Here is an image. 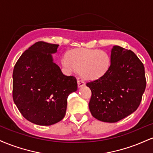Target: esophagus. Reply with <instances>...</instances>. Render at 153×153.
Masks as SVG:
<instances>
[{
  "label": "esophagus",
  "mask_w": 153,
  "mask_h": 153,
  "mask_svg": "<svg viewBox=\"0 0 153 153\" xmlns=\"http://www.w3.org/2000/svg\"><path fill=\"white\" fill-rule=\"evenodd\" d=\"M85 85V82L82 80H80V79H78V87H82Z\"/></svg>",
  "instance_id": "1"
}]
</instances>
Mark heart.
<instances>
[{
	"mask_svg": "<svg viewBox=\"0 0 153 153\" xmlns=\"http://www.w3.org/2000/svg\"><path fill=\"white\" fill-rule=\"evenodd\" d=\"M62 65L70 70L80 71L82 78L94 80L102 77L109 69L111 59L108 52L98 49L78 48L63 57Z\"/></svg>",
	"mask_w": 153,
	"mask_h": 153,
	"instance_id": "obj_1",
	"label": "heart"
}]
</instances>
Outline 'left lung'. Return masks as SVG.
Returning a JSON list of instances; mask_svg holds the SVG:
<instances>
[{
    "label": "left lung",
    "mask_w": 153,
    "mask_h": 153,
    "mask_svg": "<svg viewBox=\"0 0 153 153\" xmlns=\"http://www.w3.org/2000/svg\"><path fill=\"white\" fill-rule=\"evenodd\" d=\"M111 63L102 77L86 83L91 91L89 109L94 118L114 123L135 111L146 88L145 68L132 51L114 46Z\"/></svg>",
    "instance_id": "1"
}]
</instances>
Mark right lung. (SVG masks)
<instances>
[{"label": "right lung", "mask_w": 153, "mask_h": 153, "mask_svg": "<svg viewBox=\"0 0 153 153\" xmlns=\"http://www.w3.org/2000/svg\"><path fill=\"white\" fill-rule=\"evenodd\" d=\"M58 45L37 42L23 53L13 72V99L29 122L49 126L64 118L67 99L78 88L75 77L65 75L52 62Z\"/></svg>", "instance_id": "obj_1"}]
</instances>
